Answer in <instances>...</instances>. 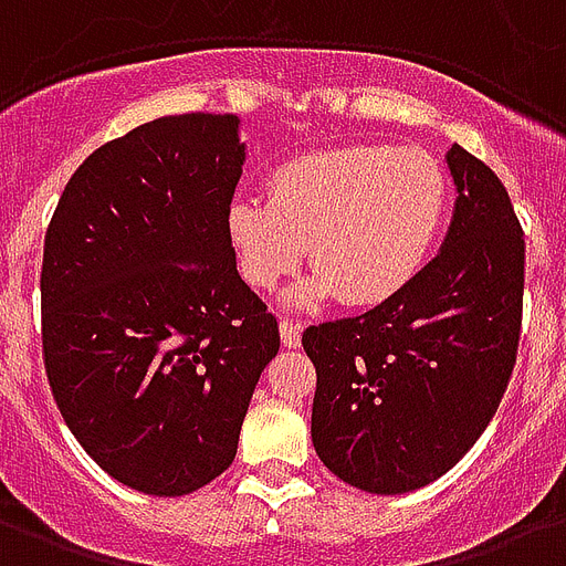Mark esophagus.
<instances>
[{"mask_svg": "<svg viewBox=\"0 0 566 566\" xmlns=\"http://www.w3.org/2000/svg\"><path fill=\"white\" fill-rule=\"evenodd\" d=\"M280 338H283V347L295 350V347H301V327H297L295 321L283 318L280 321Z\"/></svg>", "mask_w": 566, "mask_h": 566, "instance_id": "obj_1", "label": "esophagus"}]
</instances>
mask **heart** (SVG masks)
<instances>
[{"instance_id": "1", "label": "heart", "mask_w": 566, "mask_h": 566, "mask_svg": "<svg viewBox=\"0 0 566 566\" xmlns=\"http://www.w3.org/2000/svg\"><path fill=\"white\" fill-rule=\"evenodd\" d=\"M447 212L450 178L429 151L356 143L280 163L269 175V201L233 198L224 228L251 289L271 292L301 265L310 242L315 274L292 289L289 304L342 297L370 310L423 274Z\"/></svg>"}]
</instances>
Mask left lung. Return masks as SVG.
Instances as JSON below:
<instances>
[{"label": "left lung", "instance_id": "1", "mask_svg": "<svg viewBox=\"0 0 566 566\" xmlns=\"http://www.w3.org/2000/svg\"><path fill=\"white\" fill-rule=\"evenodd\" d=\"M455 210L403 295L304 333L312 444L342 482L406 494L444 476L494 418L517 361L526 242L509 192L462 146Z\"/></svg>", "mask_w": 566, "mask_h": 566}]
</instances>
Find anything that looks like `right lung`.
Masks as SVG:
<instances>
[{
	"label": "right lung",
	"mask_w": 566,
	"mask_h": 566,
	"mask_svg": "<svg viewBox=\"0 0 566 566\" xmlns=\"http://www.w3.org/2000/svg\"><path fill=\"white\" fill-rule=\"evenodd\" d=\"M242 163L233 113L163 116L96 148L49 221L54 403L90 459L143 494H192L230 468L280 350L224 228Z\"/></svg>",
	"instance_id": "obj_1"
}]
</instances>
